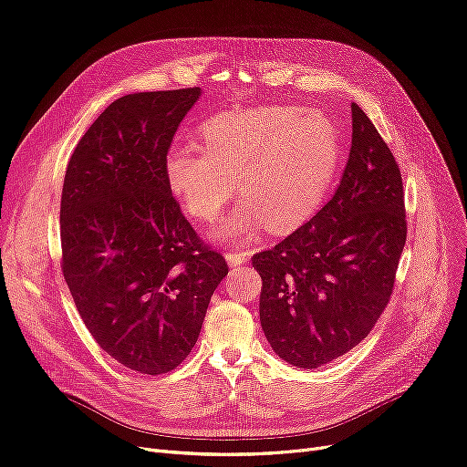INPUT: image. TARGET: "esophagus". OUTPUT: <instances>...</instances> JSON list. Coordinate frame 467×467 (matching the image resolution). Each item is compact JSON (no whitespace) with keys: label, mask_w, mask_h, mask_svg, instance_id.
<instances>
[{"label":"esophagus","mask_w":467,"mask_h":467,"mask_svg":"<svg viewBox=\"0 0 467 467\" xmlns=\"http://www.w3.org/2000/svg\"><path fill=\"white\" fill-rule=\"evenodd\" d=\"M225 259H227V263H229V267L238 269V267H242V265H244V263L248 261V254H246V252H229V254L225 255Z\"/></svg>","instance_id":"34e87169"}]
</instances>
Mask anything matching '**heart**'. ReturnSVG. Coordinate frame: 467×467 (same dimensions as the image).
Instances as JSON below:
<instances>
[{
	"label": "heart",
	"mask_w": 467,
	"mask_h": 467,
	"mask_svg": "<svg viewBox=\"0 0 467 467\" xmlns=\"http://www.w3.org/2000/svg\"><path fill=\"white\" fill-rule=\"evenodd\" d=\"M204 147L175 145L166 181L191 215L212 221L234 191L242 206L215 236L246 242L265 225L284 234L303 225L327 198L341 160L330 116L297 107H255L212 116Z\"/></svg>",
	"instance_id": "heart-1"
}]
</instances>
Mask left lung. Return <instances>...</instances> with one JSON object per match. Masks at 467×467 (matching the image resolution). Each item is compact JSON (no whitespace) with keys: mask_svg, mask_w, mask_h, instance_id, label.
I'll return each instance as SVG.
<instances>
[{"mask_svg":"<svg viewBox=\"0 0 467 467\" xmlns=\"http://www.w3.org/2000/svg\"><path fill=\"white\" fill-rule=\"evenodd\" d=\"M351 152L332 200L252 257L263 280L261 328L280 358L307 370L370 334L407 242L399 164L364 110L351 105Z\"/></svg>","mask_w":467,"mask_h":467,"instance_id":"left-lung-1","label":"left lung"}]
</instances>
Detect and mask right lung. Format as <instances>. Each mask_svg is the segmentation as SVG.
Returning <instances> with one entry per match:
<instances>
[{
    "instance_id": "right-lung-1",
    "label": "right lung",
    "mask_w": 467,
    "mask_h": 467,
    "mask_svg": "<svg viewBox=\"0 0 467 467\" xmlns=\"http://www.w3.org/2000/svg\"><path fill=\"white\" fill-rule=\"evenodd\" d=\"M200 88L119 97L68 161L60 250L68 290L99 348L126 368H177L229 273L166 181V156Z\"/></svg>"
}]
</instances>
